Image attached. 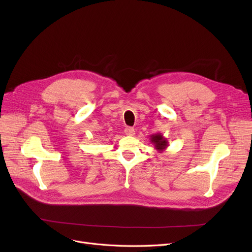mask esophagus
Returning <instances> with one entry per match:
<instances>
[{"mask_svg":"<svg viewBox=\"0 0 252 252\" xmlns=\"http://www.w3.org/2000/svg\"><path fill=\"white\" fill-rule=\"evenodd\" d=\"M125 134L126 136H133V135H135V129L133 127L127 126L125 128Z\"/></svg>","mask_w":252,"mask_h":252,"instance_id":"1","label":"esophagus"}]
</instances>
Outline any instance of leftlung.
Returning <instances> with one entry per match:
<instances>
[{"label":"left lung","mask_w":252,"mask_h":252,"mask_svg":"<svg viewBox=\"0 0 252 252\" xmlns=\"http://www.w3.org/2000/svg\"><path fill=\"white\" fill-rule=\"evenodd\" d=\"M150 142L154 145V148L157 151H159V152L164 151L167 148V146H168L167 139L164 138L163 135L160 134V133L151 135L150 136Z\"/></svg>","instance_id":"1"}]
</instances>
